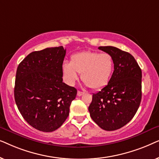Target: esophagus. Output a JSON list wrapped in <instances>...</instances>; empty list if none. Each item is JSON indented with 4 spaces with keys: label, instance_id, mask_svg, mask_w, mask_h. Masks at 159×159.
I'll return each instance as SVG.
<instances>
[{
    "label": "esophagus",
    "instance_id": "obj_1",
    "mask_svg": "<svg viewBox=\"0 0 159 159\" xmlns=\"http://www.w3.org/2000/svg\"><path fill=\"white\" fill-rule=\"evenodd\" d=\"M83 94H84L83 92H81V91H77V96H81V95Z\"/></svg>",
    "mask_w": 159,
    "mask_h": 159
}]
</instances>
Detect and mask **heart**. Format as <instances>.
<instances>
[{"label": "heart", "mask_w": 159, "mask_h": 159, "mask_svg": "<svg viewBox=\"0 0 159 159\" xmlns=\"http://www.w3.org/2000/svg\"><path fill=\"white\" fill-rule=\"evenodd\" d=\"M114 69V61L108 53L82 51L71 56L70 62L64 61L62 72L69 84H74L81 74V79L86 86L94 90L106 87L111 78Z\"/></svg>", "instance_id": "heart-1"}]
</instances>
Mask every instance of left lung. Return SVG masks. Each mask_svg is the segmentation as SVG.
<instances>
[{
    "mask_svg": "<svg viewBox=\"0 0 159 159\" xmlns=\"http://www.w3.org/2000/svg\"><path fill=\"white\" fill-rule=\"evenodd\" d=\"M98 49L112 56L114 71L109 82L93 95L90 117L101 129H120L135 115L142 98V71L131 54L113 46Z\"/></svg>",
    "mask_w": 159,
    "mask_h": 159,
    "instance_id": "left-lung-1",
    "label": "left lung"
}]
</instances>
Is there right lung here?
Instances as JSON below:
<instances>
[{
    "instance_id": "obj_1",
    "label": "right lung",
    "mask_w": 159,
    "mask_h": 159,
    "mask_svg": "<svg viewBox=\"0 0 159 159\" xmlns=\"http://www.w3.org/2000/svg\"><path fill=\"white\" fill-rule=\"evenodd\" d=\"M65 55L63 46L47 48L30 53L17 68L15 102L25 120L40 131L59 128L77 95V89L63 82Z\"/></svg>"
}]
</instances>
